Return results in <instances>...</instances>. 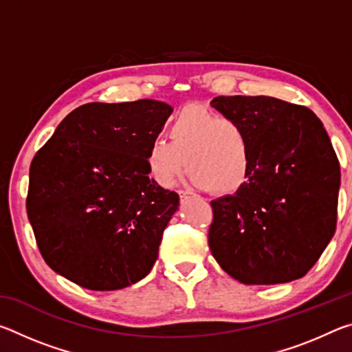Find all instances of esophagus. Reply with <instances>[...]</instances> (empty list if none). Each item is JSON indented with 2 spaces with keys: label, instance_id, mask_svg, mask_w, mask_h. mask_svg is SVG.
<instances>
[{
  "label": "esophagus",
  "instance_id": "34e87169",
  "mask_svg": "<svg viewBox=\"0 0 352 352\" xmlns=\"http://www.w3.org/2000/svg\"><path fill=\"white\" fill-rule=\"evenodd\" d=\"M178 195H180V200H182V201L189 199V194L184 192V190H178Z\"/></svg>",
  "mask_w": 352,
  "mask_h": 352
}]
</instances>
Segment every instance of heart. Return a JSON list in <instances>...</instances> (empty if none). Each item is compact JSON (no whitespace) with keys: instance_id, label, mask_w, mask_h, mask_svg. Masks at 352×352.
<instances>
[{"instance_id":"b5f03b06","label":"heart","mask_w":352,"mask_h":352,"mask_svg":"<svg viewBox=\"0 0 352 352\" xmlns=\"http://www.w3.org/2000/svg\"><path fill=\"white\" fill-rule=\"evenodd\" d=\"M169 141L155 140L147 148V168L155 182L172 188L184 170L190 184L226 195L245 184L252 168V141L236 118L201 107H184L172 118Z\"/></svg>"}]
</instances>
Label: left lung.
Returning a JSON list of instances; mask_svg holds the SVG:
<instances>
[{"mask_svg":"<svg viewBox=\"0 0 352 352\" xmlns=\"http://www.w3.org/2000/svg\"><path fill=\"white\" fill-rule=\"evenodd\" d=\"M252 141V168L234 194L211 201V253L242 284L305 276L336 233L340 164L317 115L270 96H219Z\"/></svg>","mask_w":352,"mask_h":352,"instance_id":"left-lung-1","label":"left lung"}]
</instances>
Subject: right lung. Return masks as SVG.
<instances>
[{"label": "right lung", "mask_w": 352, "mask_h": 352, "mask_svg": "<svg viewBox=\"0 0 352 352\" xmlns=\"http://www.w3.org/2000/svg\"><path fill=\"white\" fill-rule=\"evenodd\" d=\"M170 113L155 99L85 104L35 153L28 219L58 275L105 292L151 273L180 205L178 194L151 180L146 160Z\"/></svg>", "instance_id": "1"}]
</instances>
